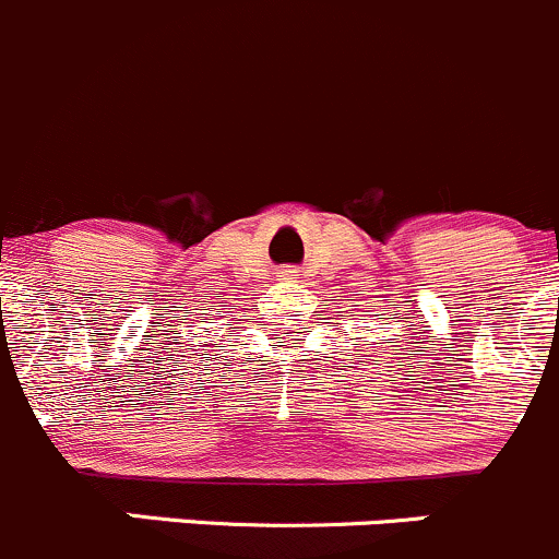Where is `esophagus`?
<instances>
[{
  "label": "esophagus",
  "mask_w": 559,
  "mask_h": 559,
  "mask_svg": "<svg viewBox=\"0 0 559 559\" xmlns=\"http://www.w3.org/2000/svg\"><path fill=\"white\" fill-rule=\"evenodd\" d=\"M277 277H280L282 282H296V280H298V269H293V266H285V269H280V272H277Z\"/></svg>",
  "instance_id": "esophagus-1"
}]
</instances>
